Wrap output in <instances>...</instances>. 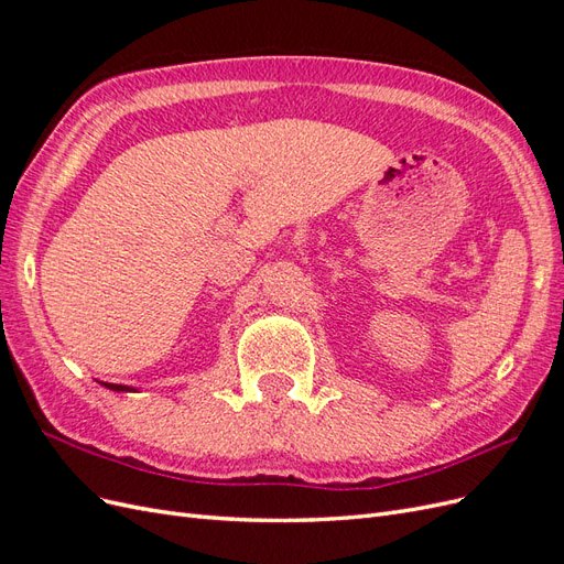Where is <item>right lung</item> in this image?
I'll return each instance as SVG.
<instances>
[{"label":"right lung","instance_id":"right-lung-1","mask_svg":"<svg viewBox=\"0 0 564 564\" xmlns=\"http://www.w3.org/2000/svg\"><path fill=\"white\" fill-rule=\"evenodd\" d=\"M106 388H110V390H131L127 386H117V383H106Z\"/></svg>","mask_w":564,"mask_h":564}]
</instances>
